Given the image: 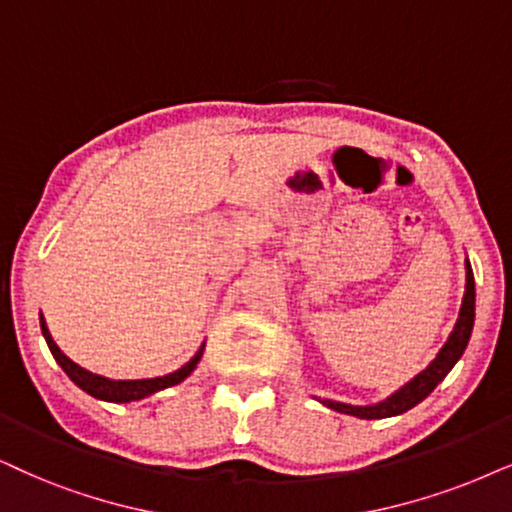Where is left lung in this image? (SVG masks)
I'll return each instance as SVG.
<instances>
[{"instance_id": "8db88e82", "label": "left lung", "mask_w": 512, "mask_h": 512, "mask_svg": "<svg viewBox=\"0 0 512 512\" xmlns=\"http://www.w3.org/2000/svg\"><path fill=\"white\" fill-rule=\"evenodd\" d=\"M472 323H475V276H472V267L470 262L465 260V295H463V304H461V314H458V321L451 331L449 340L444 342V347L439 349L437 359L425 368L423 373H418L411 383H406L401 390H397L392 397H387L385 401L373 406H349V404H340V401H323L326 406H331L333 411L340 413H349V416L357 418H366V420H375V418H390V416H399V413L413 409V406L420 404L428 394L435 390V387L442 383L446 378V373L454 368V364L461 359V354L468 347L470 333H472Z\"/></svg>"}]
</instances>
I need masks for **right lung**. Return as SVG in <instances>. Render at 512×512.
<instances>
[{
	"label": "right lung",
	"mask_w": 512,
	"mask_h": 512,
	"mask_svg": "<svg viewBox=\"0 0 512 512\" xmlns=\"http://www.w3.org/2000/svg\"><path fill=\"white\" fill-rule=\"evenodd\" d=\"M40 323H42V333H44V340H47V345L51 349V354H54V359L61 364L63 371L68 373V378L73 380L77 387H82L84 392L92 394L96 399H103V401H113V404H127V401H137V399H144L148 394L153 392H160L165 390V387H172V385H179L181 380L189 378L193 368L198 366L200 357H203V347L198 349L196 357H193L189 364H184L179 368V371H174L170 375H163V378H146V380H111V378H103V375H96V373H89L84 371L82 366H77L75 361H70L66 354L58 349V345L51 338L47 323H44V316H40Z\"/></svg>",
	"instance_id": "add662e5"
}]
</instances>
